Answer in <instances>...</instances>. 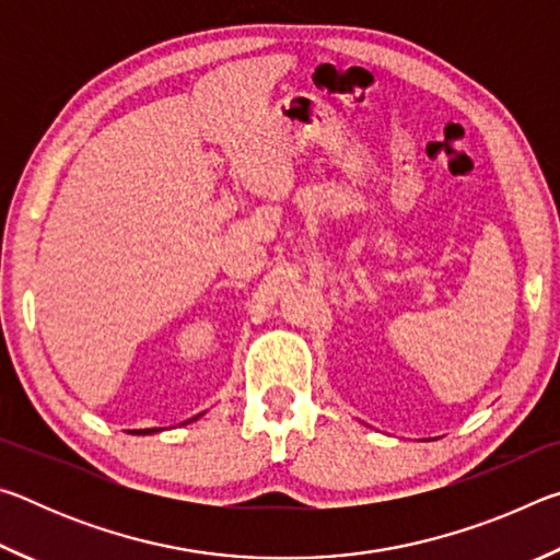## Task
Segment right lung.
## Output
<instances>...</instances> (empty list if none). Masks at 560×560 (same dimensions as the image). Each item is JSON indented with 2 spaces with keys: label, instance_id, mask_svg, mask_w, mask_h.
Instances as JSON below:
<instances>
[{
  "label": "right lung",
  "instance_id": "right-lung-1",
  "mask_svg": "<svg viewBox=\"0 0 560 560\" xmlns=\"http://www.w3.org/2000/svg\"><path fill=\"white\" fill-rule=\"evenodd\" d=\"M200 417V415H197ZM197 417H192V420H197ZM153 432H158V428H153V430H132L130 434H153Z\"/></svg>",
  "mask_w": 560,
  "mask_h": 560
}]
</instances>
